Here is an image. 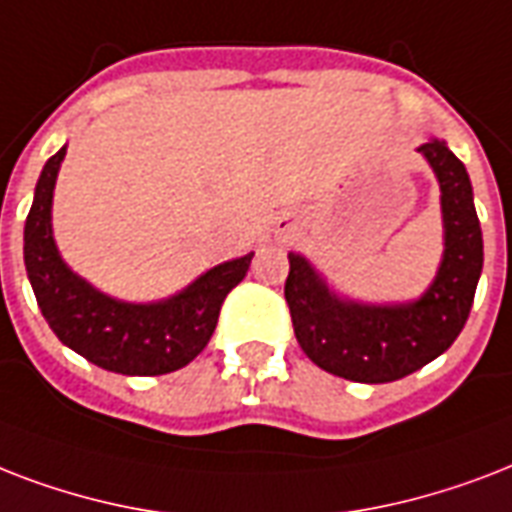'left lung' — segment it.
<instances>
[{"label": "left lung", "instance_id": "8db88e82", "mask_svg": "<svg viewBox=\"0 0 512 512\" xmlns=\"http://www.w3.org/2000/svg\"><path fill=\"white\" fill-rule=\"evenodd\" d=\"M441 189L443 253L425 291L406 301H363L339 291L304 253L291 251L285 301L304 355L350 382L384 384L449 350L465 328L483 269V235L465 165L443 138L417 146Z\"/></svg>", "mask_w": 512, "mask_h": 512}]
</instances>
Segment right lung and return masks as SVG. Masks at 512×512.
I'll use <instances>...</instances> for the list:
<instances>
[{
	"label": "right lung",
	"instance_id": "add662e5",
	"mask_svg": "<svg viewBox=\"0 0 512 512\" xmlns=\"http://www.w3.org/2000/svg\"><path fill=\"white\" fill-rule=\"evenodd\" d=\"M66 146L39 173L23 227V264L47 326L69 350L125 376H160L192 363L211 342L227 293L251 267L253 251L205 269L165 299L128 301L77 275L53 235V194Z\"/></svg>",
	"mask_w": 512,
	"mask_h": 512
}]
</instances>
